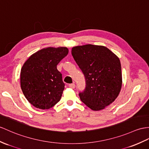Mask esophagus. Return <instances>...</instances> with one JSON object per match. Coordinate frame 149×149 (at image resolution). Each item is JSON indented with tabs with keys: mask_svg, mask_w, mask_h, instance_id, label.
Returning <instances> with one entry per match:
<instances>
[{
	"mask_svg": "<svg viewBox=\"0 0 149 149\" xmlns=\"http://www.w3.org/2000/svg\"><path fill=\"white\" fill-rule=\"evenodd\" d=\"M69 87H70L71 88H75V85L74 83H71V84L69 85Z\"/></svg>",
	"mask_w": 149,
	"mask_h": 149,
	"instance_id": "1",
	"label": "esophagus"
}]
</instances>
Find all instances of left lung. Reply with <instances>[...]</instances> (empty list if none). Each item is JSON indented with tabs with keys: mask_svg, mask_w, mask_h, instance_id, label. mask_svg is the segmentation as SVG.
Wrapping results in <instances>:
<instances>
[{
	"mask_svg": "<svg viewBox=\"0 0 149 149\" xmlns=\"http://www.w3.org/2000/svg\"><path fill=\"white\" fill-rule=\"evenodd\" d=\"M72 56L84 74L82 102L93 111L103 109L118 97L122 86L119 58L107 47L92 44L72 48Z\"/></svg>",
	"mask_w": 149,
	"mask_h": 149,
	"instance_id": "left-lung-1",
	"label": "left lung"
}]
</instances>
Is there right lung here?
Instances as JSON below:
<instances>
[{"label": "right lung", "instance_id": "add662e5", "mask_svg": "<svg viewBox=\"0 0 149 149\" xmlns=\"http://www.w3.org/2000/svg\"><path fill=\"white\" fill-rule=\"evenodd\" d=\"M66 47H48L31 55L21 68V87L34 107L49 109L61 99L64 89L57 65L68 54Z\"/></svg>", "mask_w": 149, "mask_h": 149}]
</instances>
